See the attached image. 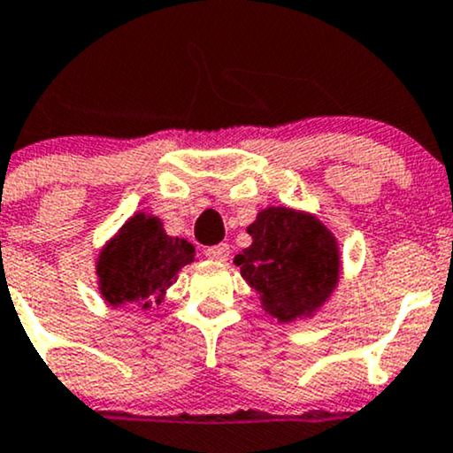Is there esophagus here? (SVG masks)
Listing matches in <instances>:
<instances>
[{"instance_id":"34e87169","label":"esophagus","mask_w":453,"mask_h":453,"mask_svg":"<svg viewBox=\"0 0 453 453\" xmlns=\"http://www.w3.org/2000/svg\"><path fill=\"white\" fill-rule=\"evenodd\" d=\"M206 257H211V260H215V262H226L227 257H230V247H227V245L208 247Z\"/></svg>"}]
</instances>
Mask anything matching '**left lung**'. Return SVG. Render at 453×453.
Wrapping results in <instances>:
<instances>
[{
    "instance_id": "1",
    "label": "left lung",
    "mask_w": 453,
    "mask_h": 453,
    "mask_svg": "<svg viewBox=\"0 0 453 453\" xmlns=\"http://www.w3.org/2000/svg\"><path fill=\"white\" fill-rule=\"evenodd\" d=\"M251 245L234 257L241 277L273 320H310L335 292L340 242L314 212L266 206L247 226Z\"/></svg>"
}]
</instances>
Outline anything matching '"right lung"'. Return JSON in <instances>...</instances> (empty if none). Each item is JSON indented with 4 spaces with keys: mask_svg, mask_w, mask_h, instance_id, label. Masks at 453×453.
Wrapping results in <instances>:
<instances>
[{
    "mask_svg": "<svg viewBox=\"0 0 453 453\" xmlns=\"http://www.w3.org/2000/svg\"><path fill=\"white\" fill-rule=\"evenodd\" d=\"M191 262H196V247L187 238L170 236L157 215L137 211L101 247L98 292L111 307L133 303L139 310H150L161 305Z\"/></svg>",
    "mask_w": 453,
    "mask_h": 453,
    "instance_id": "right-lung-1",
    "label": "right lung"
}]
</instances>
